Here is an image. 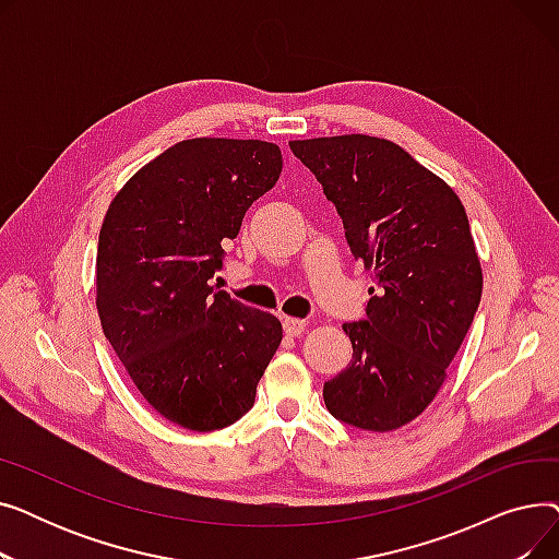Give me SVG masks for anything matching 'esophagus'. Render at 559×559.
<instances>
[{
    "mask_svg": "<svg viewBox=\"0 0 559 559\" xmlns=\"http://www.w3.org/2000/svg\"><path fill=\"white\" fill-rule=\"evenodd\" d=\"M283 331L287 337H299L306 331V319H297V317H285L283 319Z\"/></svg>",
    "mask_w": 559,
    "mask_h": 559,
    "instance_id": "obj_1",
    "label": "esophagus"
}]
</instances>
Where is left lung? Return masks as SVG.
I'll use <instances>...</instances> for the list:
<instances>
[{"label":"left lung","mask_w":559,"mask_h":559,"mask_svg":"<svg viewBox=\"0 0 559 559\" xmlns=\"http://www.w3.org/2000/svg\"><path fill=\"white\" fill-rule=\"evenodd\" d=\"M373 274L367 319L344 324L354 360L324 385L329 413L373 432L432 403L483 295V270L453 188L392 140L362 133L289 140Z\"/></svg>","instance_id":"left-lung-1"}]
</instances>
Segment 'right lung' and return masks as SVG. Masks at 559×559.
<instances>
[{
	"instance_id": "1",
	"label": "right lung",
	"mask_w": 559,
	"mask_h": 559,
	"mask_svg": "<svg viewBox=\"0 0 559 559\" xmlns=\"http://www.w3.org/2000/svg\"><path fill=\"white\" fill-rule=\"evenodd\" d=\"M283 169L278 144L192 138L138 169L97 247V312L133 385L167 421L205 432L247 415L281 321L211 285L226 240Z\"/></svg>"
}]
</instances>
